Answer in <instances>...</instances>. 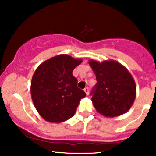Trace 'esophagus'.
I'll use <instances>...</instances> for the list:
<instances>
[{
  "instance_id": "34e87169",
  "label": "esophagus",
  "mask_w": 156,
  "mask_h": 156,
  "mask_svg": "<svg viewBox=\"0 0 156 156\" xmlns=\"http://www.w3.org/2000/svg\"><path fill=\"white\" fill-rule=\"evenodd\" d=\"M83 90H84L85 93H86L87 95L89 94V87H85L84 89H83Z\"/></svg>"
}]
</instances>
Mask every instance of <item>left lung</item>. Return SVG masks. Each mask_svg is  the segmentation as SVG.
<instances>
[{
	"instance_id": "obj_1",
	"label": "left lung",
	"mask_w": 156,
	"mask_h": 156,
	"mask_svg": "<svg viewBox=\"0 0 156 156\" xmlns=\"http://www.w3.org/2000/svg\"><path fill=\"white\" fill-rule=\"evenodd\" d=\"M89 64L97 80L90 92L95 108L108 117L129 110L136 97V85L128 70L115 61L91 60Z\"/></svg>"
}]
</instances>
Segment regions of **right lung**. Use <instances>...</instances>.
Listing matches in <instances>:
<instances>
[{
  "instance_id": "obj_1",
  "label": "right lung",
  "mask_w": 156,
  "mask_h": 156,
  "mask_svg": "<svg viewBox=\"0 0 156 156\" xmlns=\"http://www.w3.org/2000/svg\"><path fill=\"white\" fill-rule=\"evenodd\" d=\"M82 62L60 55L40 65L31 82V96L36 109L48 122H61L71 118L86 93L77 87L73 71Z\"/></svg>"
}]
</instances>
